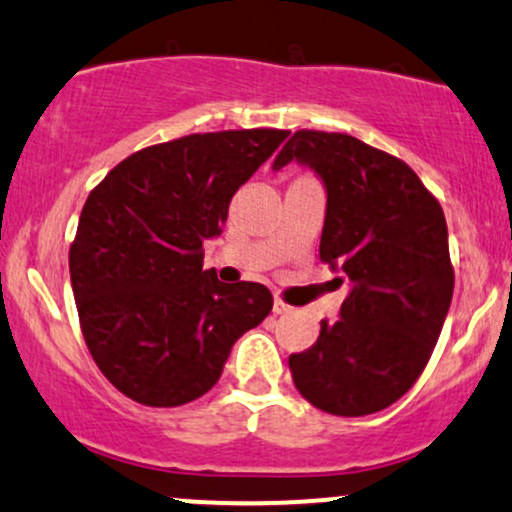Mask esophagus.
I'll list each match as a JSON object with an SVG mask.
<instances>
[{
    "instance_id": "1",
    "label": "esophagus",
    "mask_w": 512,
    "mask_h": 512,
    "mask_svg": "<svg viewBox=\"0 0 512 512\" xmlns=\"http://www.w3.org/2000/svg\"><path fill=\"white\" fill-rule=\"evenodd\" d=\"M287 311H292V306L287 302H282L280 297L273 299V314H287Z\"/></svg>"
}]
</instances>
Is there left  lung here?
Wrapping results in <instances>:
<instances>
[{
    "mask_svg": "<svg viewBox=\"0 0 512 512\" xmlns=\"http://www.w3.org/2000/svg\"><path fill=\"white\" fill-rule=\"evenodd\" d=\"M292 160L326 184L318 256L352 287L342 318L321 321L314 345L290 354L292 381L328 414L381 412L422 376L450 309L446 215L407 162L350 134L294 131L273 167Z\"/></svg>",
    "mask_w": 512,
    "mask_h": 512,
    "instance_id": "obj_1",
    "label": "left lung"
}]
</instances>
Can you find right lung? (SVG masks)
Returning <instances> with one entry per match:
<instances>
[{"mask_svg": "<svg viewBox=\"0 0 512 512\" xmlns=\"http://www.w3.org/2000/svg\"><path fill=\"white\" fill-rule=\"evenodd\" d=\"M290 131L189 134L136 150L90 191L69 249L90 357L119 393L179 407L218 383L232 345L273 309L258 282H220L203 242Z\"/></svg>", "mask_w": 512, "mask_h": 512, "instance_id": "right-lung-1", "label": "right lung"}]
</instances>
